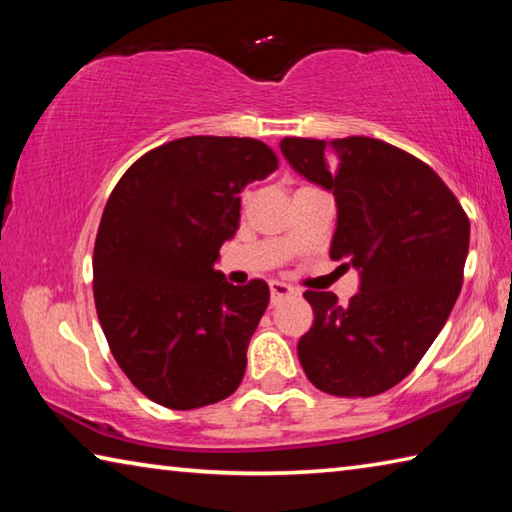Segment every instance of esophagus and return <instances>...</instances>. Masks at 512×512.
<instances>
[{"label":"esophagus","instance_id":"esophagus-1","mask_svg":"<svg viewBox=\"0 0 512 512\" xmlns=\"http://www.w3.org/2000/svg\"><path fill=\"white\" fill-rule=\"evenodd\" d=\"M293 291L289 284H284V282H271V305H277V302H282L284 298H289V296H293Z\"/></svg>","mask_w":512,"mask_h":512}]
</instances>
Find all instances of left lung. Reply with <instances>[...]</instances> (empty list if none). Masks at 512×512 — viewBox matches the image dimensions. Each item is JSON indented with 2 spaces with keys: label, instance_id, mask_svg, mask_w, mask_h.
<instances>
[{
  "label": "left lung",
  "instance_id": "obj_1",
  "mask_svg": "<svg viewBox=\"0 0 512 512\" xmlns=\"http://www.w3.org/2000/svg\"><path fill=\"white\" fill-rule=\"evenodd\" d=\"M282 155L336 198L329 257L359 293L305 291L314 325L298 341L311 384L336 397L388 391L418 366L461 293L470 219L429 164L372 137H284Z\"/></svg>",
  "mask_w": 512,
  "mask_h": 512
}]
</instances>
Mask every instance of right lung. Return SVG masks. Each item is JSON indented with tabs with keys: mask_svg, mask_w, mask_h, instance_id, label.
<instances>
[{
	"mask_svg": "<svg viewBox=\"0 0 512 512\" xmlns=\"http://www.w3.org/2000/svg\"><path fill=\"white\" fill-rule=\"evenodd\" d=\"M277 169L250 137H180L142 155L103 210L94 305L110 352L155 404L221 402L246 372L268 284L235 287L214 262L239 228L241 189Z\"/></svg>",
	"mask_w": 512,
	"mask_h": 512,
	"instance_id": "right-lung-1",
	"label": "right lung"
}]
</instances>
